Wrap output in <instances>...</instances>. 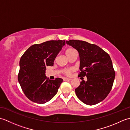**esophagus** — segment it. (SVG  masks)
Listing matches in <instances>:
<instances>
[{
    "label": "esophagus",
    "mask_w": 130,
    "mask_h": 130,
    "mask_svg": "<svg viewBox=\"0 0 130 130\" xmlns=\"http://www.w3.org/2000/svg\"><path fill=\"white\" fill-rule=\"evenodd\" d=\"M63 81L67 82V81H70L71 79H69V78H64L63 79Z\"/></svg>",
    "instance_id": "34e87169"
}]
</instances>
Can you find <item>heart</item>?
<instances>
[{
	"label": "heart",
	"instance_id": "b5f03b06",
	"mask_svg": "<svg viewBox=\"0 0 130 130\" xmlns=\"http://www.w3.org/2000/svg\"><path fill=\"white\" fill-rule=\"evenodd\" d=\"M74 52H75V50L73 49V48H70L67 49V50L65 51V54L67 56V57L69 58V57H70V55L71 54H73ZM74 70H75V69H74V68H68V69H65L63 70V73H64L65 75L69 76V75H71V74L74 72Z\"/></svg>",
	"mask_w": 130,
	"mask_h": 130
}]
</instances>
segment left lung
<instances>
[{"label": "left lung", "mask_w": 130, "mask_h": 130, "mask_svg": "<svg viewBox=\"0 0 130 130\" xmlns=\"http://www.w3.org/2000/svg\"><path fill=\"white\" fill-rule=\"evenodd\" d=\"M66 43L78 51L80 72L78 77L87 76L75 89L80 100L87 105L102 102L111 92L115 78V71L109 55L94 44L72 40Z\"/></svg>", "instance_id": "obj_1"}]
</instances>
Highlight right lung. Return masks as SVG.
<instances>
[{
    "label": "right lung",
    "mask_w": 130,
    "mask_h": 130,
    "mask_svg": "<svg viewBox=\"0 0 130 130\" xmlns=\"http://www.w3.org/2000/svg\"><path fill=\"white\" fill-rule=\"evenodd\" d=\"M65 45V40H51L35 44L22 56L18 80L29 100L43 104L56 95L63 80L59 78L50 80L46 76L45 71L47 67L54 65L55 58Z\"/></svg>",
    "instance_id": "1"
}]
</instances>
